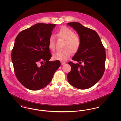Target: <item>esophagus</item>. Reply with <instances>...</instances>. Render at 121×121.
<instances>
[{"instance_id":"obj_1","label":"esophagus","mask_w":121,"mask_h":121,"mask_svg":"<svg viewBox=\"0 0 121 121\" xmlns=\"http://www.w3.org/2000/svg\"><path fill=\"white\" fill-rule=\"evenodd\" d=\"M65 63V62H61V65H63V64H64Z\"/></svg>"}]
</instances>
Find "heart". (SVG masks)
I'll return each mask as SVG.
<instances>
[{"instance_id": "1", "label": "heart", "mask_w": 121, "mask_h": 121, "mask_svg": "<svg viewBox=\"0 0 121 121\" xmlns=\"http://www.w3.org/2000/svg\"><path fill=\"white\" fill-rule=\"evenodd\" d=\"M57 35L66 40L65 48L67 49L56 52L53 55V58L55 60L65 61L71 56V51L76 52L78 50L80 46V40L77 36L75 35L73 31L67 27L60 29L57 33ZM48 47L52 51H54L55 49V38L53 35L49 37Z\"/></svg>"}]
</instances>
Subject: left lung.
I'll return each instance as SVG.
<instances>
[{
	"instance_id": "8db88e82",
	"label": "left lung",
	"mask_w": 121,
	"mask_h": 121,
	"mask_svg": "<svg viewBox=\"0 0 121 121\" xmlns=\"http://www.w3.org/2000/svg\"><path fill=\"white\" fill-rule=\"evenodd\" d=\"M67 24L77 32L81 42L79 48L72 58L78 63L69 62L71 70L68 74V80L76 88L86 89L97 83L104 75L106 58L105 48L94 30L78 22Z\"/></svg>"
}]
</instances>
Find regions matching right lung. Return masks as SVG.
<instances>
[{"label":"right lung","instance_id":"1","mask_svg":"<svg viewBox=\"0 0 121 121\" xmlns=\"http://www.w3.org/2000/svg\"><path fill=\"white\" fill-rule=\"evenodd\" d=\"M55 26L37 23L20 32L15 39L11 53L14 71L18 81L29 90L48 85L61 65L59 60L49 61L52 55L48 40Z\"/></svg>","mask_w":121,"mask_h":121}]
</instances>
